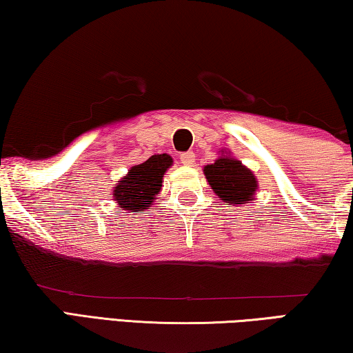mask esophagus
Returning <instances> with one entry per match:
<instances>
[{
  "label": "esophagus",
  "mask_w": 353,
  "mask_h": 353,
  "mask_svg": "<svg viewBox=\"0 0 353 353\" xmlns=\"http://www.w3.org/2000/svg\"><path fill=\"white\" fill-rule=\"evenodd\" d=\"M181 162L185 166H193L194 165V152L193 151H187L181 154Z\"/></svg>",
  "instance_id": "obj_1"
}]
</instances>
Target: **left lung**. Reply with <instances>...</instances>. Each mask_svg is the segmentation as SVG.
Here are the masks:
<instances>
[{
	"instance_id": "obj_1",
	"label": "left lung",
	"mask_w": 353,
	"mask_h": 353,
	"mask_svg": "<svg viewBox=\"0 0 353 353\" xmlns=\"http://www.w3.org/2000/svg\"><path fill=\"white\" fill-rule=\"evenodd\" d=\"M204 174L214 193L227 204L250 201L256 190L255 176L241 165L240 160L221 157L213 165L205 166Z\"/></svg>"
}]
</instances>
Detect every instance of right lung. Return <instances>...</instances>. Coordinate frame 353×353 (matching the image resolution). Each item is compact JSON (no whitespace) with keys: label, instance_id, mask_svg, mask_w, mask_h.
<instances>
[{"label":"right lung","instance_id":"obj_1","mask_svg":"<svg viewBox=\"0 0 353 353\" xmlns=\"http://www.w3.org/2000/svg\"><path fill=\"white\" fill-rule=\"evenodd\" d=\"M172 159L168 154H157L146 162L135 165L129 170L113 190V198L124 213L143 212L154 202L162 188L165 171L170 168Z\"/></svg>","mask_w":353,"mask_h":353}]
</instances>
